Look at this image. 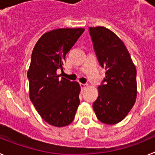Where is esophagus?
<instances>
[{
  "instance_id": "1",
  "label": "esophagus",
  "mask_w": 155,
  "mask_h": 155,
  "mask_svg": "<svg viewBox=\"0 0 155 155\" xmlns=\"http://www.w3.org/2000/svg\"><path fill=\"white\" fill-rule=\"evenodd\" d=\"M80 86H81V90L83 91V90H84L86 88V87H87V84H82V83H80Z\"/></svg>"
}]
</instances>
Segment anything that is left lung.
Masks as SVG:
<instances>
[{
    "label": "left lung",
    "instance_id": "obj_1",
    "mask_svg": "<svg viewBox=\"0 0 155 155\" xmlns=\"http://www.w3.org/2000/svg\"><path fill=\"white\" fill-rule=\"evenodd\" d=\"M89 33L98 62L106 71L93 109L104 124H118L136 101V68L123 41L113 31L98 26L90 27Z\"/></svg>",
    "mask_w": 155,
    "mask_h": 155
}]
</instances>
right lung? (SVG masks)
Returning <instances> with one entry per match:
<instances>
[{"label":"right lung","mask_w":155,"mask_h":155,"mask_svg":"<svg viewBox=\"0 0 155 155\" xmlns=\"http://www.w3.org/2000/svg\"><path fill=\"white\" fill-rule=\"evenodd\" d=\"M84 29L58 28L46 32L36 42L27 73L29 97L42 120L54 127L68 126L74 119L80 99L78 82L60 78L66 54Z\"/></svg>","instance_id":"right-lung-1"}]
</instances>
